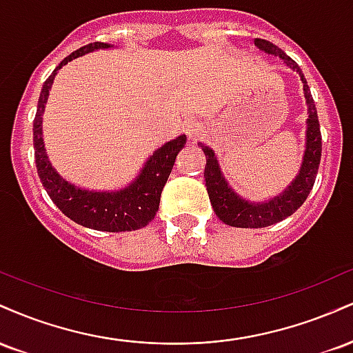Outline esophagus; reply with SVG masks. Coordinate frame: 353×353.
Returning a JSON list of instances; mask_svg holds the SVG:
<instances>
[{"instance_id": "1", "label": "esophagus", "mask_w": 353, "mask_h": 353, "mask_svg": "<svg viewBox=\"0 0 353 353\" xmlns=\"http://www.w3.org/2000/svg\"><path fill=\"white\" fill-rule=\"evenodd\" d=\"M202 131H204V125H202L199 121H189V123L185 124V134H188L189 141L199 139Z\"/></svg>"}]
</instances>
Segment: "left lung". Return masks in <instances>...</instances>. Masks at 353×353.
<instances>
[{
    "label": "left lung",
    "mask_w": 353,
    "mask_h": 353,
    "mask_svg": "<svg viewBox=\"0 0 353 353\" xmlns=\"http://www.w3.org/2000/svg\"><path fill=\"white\" fill-rule=\"evenodd\" d=\"M254 44L261 51L281 58L290 70L301 76L303 84V96H305L307 104V128H305V151H303L302 164L299 169L297 176L292 182L282 190L279 196L270 197V199L254 202L247 201L229 185L228 179L222 174L221 164L216 152L205 145L204 143H197V145L205 154V169L204 181L210 204H212L214 212L224 224L232 225V228L244 229H259L267 228L281 222L282 219L292 216L301 205L305 202L307 196L314 188L315 177H317L320 156H322V136H320V124L317 109H315L314 99H312L309 84H307L303 72L299 64L292 58L283 52L281 48L275 46L274 43L267 39L255 38Z\"/></svg>",
    "instance_id": "1"
}]
</instances>
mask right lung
<instances>
[{
  "mask_svg": "<svg viewBox=\"0 0 353 353\" xmlns=\"http://www.w3.org/2000/svg\"><path fill=\"white\" fill-rule=\"evenodd\" d=\"M109 48H112V44L99 41L79 48L78 51L71 52L68 58L61 61L50 78L44 81L33 123L34 163L48 196L64 216L83 228L104 230V232H125V230L145 228L156 216L159 209L161 192L176 163V156L188 141L185 134L177 136L176 139L156 149L145 159L134 179L116 190H89L64 179L51 164L43 139L44 108L58 71L79 56L98 50H109Z\"/></svg>",
  "mask_w": 353,
  "mask_h": 353,
  "instance_id": "1",
  "label": "right lung"
}]
</instances>
